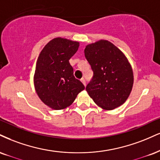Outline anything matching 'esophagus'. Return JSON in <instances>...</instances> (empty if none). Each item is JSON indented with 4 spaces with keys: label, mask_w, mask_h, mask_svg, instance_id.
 <instances>
[{
    "label": "esophagus",
    "mask_w": 160,
    "mask_h": 160,
    "mask_svg": "<svg viewBox=\"0 0 160 160\" xmlns=\"http://www.w3.org/2000/svg\"><path fill=\"white\" fill-rule=\"evenodd\" d=\"M81 80V82H82V83H83V85H84V86H86V79H85V78H82L81 80Z\"/></svg>",
    "instance_id": "34e87169"
}]
</instances>
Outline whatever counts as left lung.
I'll use <instances>...</instances> for the list:
<instances>
[{"label": "left lung", "instance_id": "left-lung-1", "mask_svg": "<svg viewBox=\"0 0 160 160\" xmlns=\"http://www.w3.org/2000/svg\"><path fill=\"white\" fill-rule=\"evenodd\" d=\"M84 53L93 71L86 89L94 102L107 110L123 104L133 84L131 65L124 53L107 40L87 45Z\"/></svg>", "mask_w": 160, "mask_h": 160}]
</instances>
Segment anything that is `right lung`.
Masks as SVG:
<instances>
[{"instance_id":"obj_1","label":"right lung","mask_w":160,"mask_h":160,"mask_svg":"<svg viewBox=\"0 0 160 160\" xmlns=\"http://www.w3.org/2000/svg\"><path fill=\"white\" fill-rule=\"evenodd\" d=\"M78 48V42L56 38L45 46L38 56L34 74L36 93L45 104L56 110L69 107L85 88L75 78L69 63Z\"/></svg>"}]
</instances>
